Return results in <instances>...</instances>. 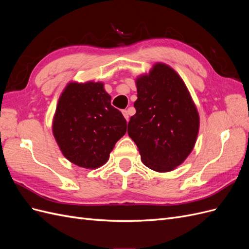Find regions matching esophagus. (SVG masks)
Instances as JSON below:
<instances>
[{
	"mask_svg": "<svg viewBox=\"0 0 249 249\" xmlns=\"http://www.w3.org/2000/svg\"><path fill=\"white\" fill-rule=\"evenodd\" d=\"M123 114H124V118L126 119V122H127V120H129V112H127V110H124L123 111Z\"/></svg>",
	"mask_w": 249,
	"mask_h": 249,
	"instance_id": "esophagus-1",
	"label": "esophagus"
}]
</instances>
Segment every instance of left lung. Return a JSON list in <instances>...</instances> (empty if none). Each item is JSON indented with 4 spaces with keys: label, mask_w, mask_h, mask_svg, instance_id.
I'll use <instances>...</instances> for the list:
<instances>
[{
    "label": "left lung",
    "mask_w": 249,
    "mask_h": 249,
    "mask_svg": "<svg viewBox=\"0 0 249 249\" xmlns=\"http://www.w3.org/2000/svg\"><path fill=\"white\" fill-rule=\"evenodd\" d=\"M136 114L127 134L143 164L158 172L173 170L194 147L199 116L183 80L171 67L158 63L137 82Z\"/></svg>",
    "instance_id": "1"
}]
</instances>
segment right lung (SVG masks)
<instances>
[{"mask_svg": "<svg viewBox=\"0 0 249 249\" xmlns=\"http://www.w3.org/2000/svg\"><path fill=\"white\" fill-rule=\"evenodd\" d=\"M126 132V120L111 105L103 83H71L57 105L53 133L62 154L84 168L106 163Z\"/></svg>", "mask_w": 249, "mask_h": 249, "instance_id": "obj_1", "label": "right lung"}]
</instances>
